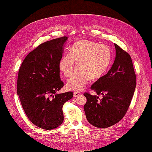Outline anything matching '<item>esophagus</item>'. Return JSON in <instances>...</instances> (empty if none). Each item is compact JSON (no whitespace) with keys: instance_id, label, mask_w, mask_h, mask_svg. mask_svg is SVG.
<instances>
[{"instance_id":"obj_1","label":"esophagus","mask_w":152,"mask_h":152,"mask_svg":"<svg viewBox=\"0 0 152 152\" xmlns=\"http://www.w3.org/2000/svg\"><path fill=\"white\" fill-rule=\"evenodd\" d=\"M73 96H74V97H79V96H81V93H79V92H74Z\"/></svg>"}]
</instances>
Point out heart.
I'll return each mask as SVG.
<instances>
[{
    "instance_id": "obj_1",
    "label": "heart",
    "mask_w": 152,
    "mask_h": 152,
    "mask_svg": "<svg viewBox=\"0 0 152 152\" xmlns=\"http://www.w3.org/2000/svg\"><path fill=\"white\" fill-rule=\"evenodd\" d=\"M112 52L110 47L93 41L83 40L73 45L70 53L64 55L59 61V68L66 77H70L66 89L80 91L89 80H97L102 77L110 66Z\"/></svg>"
}]
</instances>
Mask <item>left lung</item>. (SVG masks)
<instances>
[{
  "mask_svg": "<svg viewBox=\"0 0 152 152\" xmlns=\"http://www.w3.org/2000/svg\"><path fill=\"white\" fill-rule=\"evenodd\" d=\"M116 55L107 74L95 82L91 89L103 98L89 93L84 95V106L88 122L98 128H107L117 124L125 115L134 94L136 77L132 59L126 51L114 44Z\"/></svg>",
  "mask_w": 152,
  "mask_h": 152,
  "instance_id": "1",
  "label": "left lung"
}]
</instances>
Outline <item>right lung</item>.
Here are the masks:
<instances>
[{"instance_id":"obj_1","label":"right lung","mask_w":152,"mask_h":152,"mask_svg":"<svg viewBox=\"0 0 152 152\" xmlns=\"http://www.w3.org/2000/svg\"><path fill=\"white\" fill-rule=\"evenodd\" d=\"M67 37L40 44L23 61L18 72L17 94L24 111L34 125L45 130L60 126L63 106L73 92L58 94L64 86L59 77V61Z\"/></svg>"}]
</instances>
